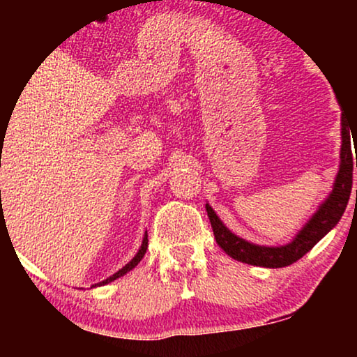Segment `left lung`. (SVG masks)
Instances as JSON below:
<instances>
[{
	"instance_id": "1",
	"label": "left lung",
	"mask_w": 357,
	"mask_h": 357,
	"mask_svg": "<svg viewBox=\"0 0 357 357\" xmlns=\"http://www.w3.org/2000/svg\"><path fill=\"white\" fill-rule=\"evenodd\" d=\"M351 122L344 117L342 114V146H341V167H339L337 178H335L334 190L331 192L326 203L319 208L317 213L309 220V223L302 228L301 233L284 247H258V245L248 243V241L238 238L236 235L228 230L221 223L216 213L213 211L210 204H206L208 218H210L213 233H215L216 243L220 245L225 252L235 260L243 261V264L257 265V267H268V268H280L292 265L298 258H302L307 252L314 248V245L327 235L337 225L346 210L347 202H349L351 190H352V167H357V151L354 147V158L351 149V136H354L357 126H354V132L351 129ZM356 139H352L354 142Z\"/></svg>"
}]
</instances>
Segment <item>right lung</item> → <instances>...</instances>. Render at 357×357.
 <instances>
[{"mask_svg": "<svg viewBox=\"0 0 357 357\" xmlns=\"http://www.w3.org/2000/svg\"><path fill=\"white\" fill-rule=\"evenodd\" d=\"M146 250H147V233L144 235V240H142V245H141V248H139V252L136 253V257L132 258V260L129 261V264L126 265V267H122L121 270H119V272H116L114 273L112 277H109V278H105L104 282H100V284H97V285H105V284H109V282H112V280H116V278H119V277H122L124 275V273H127V272H130V270H132L134 267H136V265L139 264V261L142 260V257L146 255Z\"/></svg>", "mask_w": 357, "mask_h": 357, "instance_id": "right-lung-1", "label": "right lung"}]
</instances>
